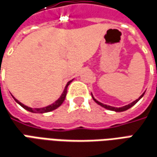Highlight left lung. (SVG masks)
<instances>
[{
  "mask_svg": "<svg viewBox=\"0 0 157 157\" xmlns=\"http://www.w3.org/2000/svg\"><path fill=\"white\" fill-rule=\"evenodd\" d=\"M144 93H145V92H144ZM144 93H143V94H142V95H141V96H140V97L138 99H136V100H134V101L132 102V103H130V104H128V105H124V106H122V107H114V106H110V105H105V104H103V103H101V102L98 101L96 98H94V97L93 96V94H92V98H94V101L96 102L98 105H99L100 106H102L103 108L109 109V110H112V111H116V112H122V111H125V110H127V109H130L131 107H132V106L135 105L137 102L140 100V98H142V97L144 96Z\"/></svg>",
  "mask_w": 157,
  "mask_h": 157,
  "instance_id": "8db88e82",
  "label": "left lung"
}]
</instances>
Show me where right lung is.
Wrapping results in <instances>:
<instances>
[{"label": "right lung", "mask_w": 157, "mask_h": 157, "mask_svg": "<svg viewBox=\"0 0 157 157\" xmlns=\"http://www.w3.org/2000/svg\"><path fill=\"white\" fill-rule=\"evenodd\" d=\"M74 79H72V80H71L70 82H67V84H66V86H65V87H64V89H63V93H62V94H61V96H60L57 100H56L54 103H52V104H51V105H48V106H46V107H42V108H31V107H29V106H27V105H25L24 104H22L21 102H19L17 99H16L13 96V98H14V100L17 102L18 105H20V106H22L24 109H25L26 110H28V111H29V112H32V113H40V114H43V113H47V112H50V111H52V110H53V109H56L57 108H59L60 105L63 104V102L64 101V99H65V97H66V94H67V87L68 86L71 84V82H72V81H73Z\"/></svg>", "instance_id": "add662e5"}]
</instances>
